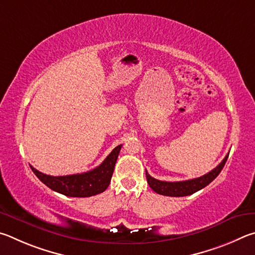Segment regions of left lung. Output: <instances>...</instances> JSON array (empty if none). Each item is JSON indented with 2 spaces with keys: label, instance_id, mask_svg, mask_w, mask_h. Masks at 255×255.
<instances>
[{
  "label": "left lung",
  "instance_id": "1",
  "mask_svg": "<svg viewBox=\"0 0 255 255\" xmlns=\"http://www.w3.org/2000/svg\"><path fill=\"white\" fill-rule=\"evenodd\" d=\"M229 158V154L223 159V161L218 164V166L209 171L206 175H204L199 178H195V179H189L185 181H161L158 179H154L151 177L148 172L145 171L146 180H148L149 186L152 188L153 191L157 194L163 195V196H170V197H184V196H188L196 193L204 187L211 184V182L215 179V178L220 175L222 169L224 168L226 160Z\"/></svg>",
  "mask_w": 255,
  "mask_h": 255
}]
</instances>
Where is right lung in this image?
Masks as SVG:
<instances>
[{"label":"right lung","instance_id":"1","mask_svg":"<svg viewBox=\"0 0 255 255\" xmlns=\"http://www.w3.org/2000/svg\"><path fill=\"white\" fill-rule=\"evenodd\" d=\"M122 144L113 149L100 166L93 170L69 176H49L30 166L35 176L49 188L68 197H91L109 187Z\"/></svg>","mask_w":255,"mask_h":255}]
</instances>
